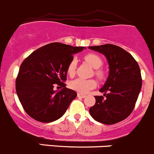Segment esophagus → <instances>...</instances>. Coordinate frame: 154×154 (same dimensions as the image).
Returning <instances> with one entry per match:
<instances>
[{"label":"esophagus","mask_w":154,"mask_h":154,"mask_svg":"<svg viewBox=\"0 0 154 154\" xmlns=\"http://www.w3.org/2000/svg\"><path fill=\"white\" fill-rule=\"evenodd\" d=\"M77 97H82V98H83V97H86V95L83 94H81V93H77Z\"/></svg>","instance_id":"obj_1"}]
</instances>
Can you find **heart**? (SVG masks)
I'll list each match as a JSON object with an SVG mask.
<instances>
[{"mask_svg": "<svg viewBox=\"0 0 154 154\" xmlns=\"http://www.w3.org/2000/svg\"><path fill=\"white\" fill-rule=\"evenodd\" d=\"M84 60L90 66L95 68L94 74L97 78L100 80L104 79L105 72L103 71V70L100 68L103 65V61L98 55L94 54H87L84 56ZM76 65H77V61L75 59H73L68 64L67 73L69 76H73L75 73ZM68 86L71 89L74 90V91H78L80 93H86L87 91L96 86V82L93 79L84 80V79L77 78L70 82Z\"/></svg>", "mask_w": 154, "mask_h": 154, "instance_id": "1", "label": "heart"}]
</instances>
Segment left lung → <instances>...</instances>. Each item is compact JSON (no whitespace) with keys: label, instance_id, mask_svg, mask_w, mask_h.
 I'll use <instances>...</instances> for the list:
<instances>
[{"label":"left lung","instance_id":"obj_1","mask_svg":"<svg viewBox=\"0 0 154 154\" xmlns=\"http://www.w3.org/2000/svg\"><path fill=\"white\" fill-rule=\"evenodd\" d=\"M88 48L104 54L109 66L108 78L100 89L105 97L94 96L95 104L89 112L97 122L114 125L127 119L134 109L142 85L140 68L131 54L117 45Z\"/></svg>","mask_w":154,"mask_h":154}]
</instances>
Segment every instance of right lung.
Segmentation results:
<instances>
[{"instance_id": "1", "label": "right lung", "mask_w": 154, "mask_h": 154, "mask_svg": "<svg viewBox=\"0 0 154 154\" xmlns=\"http://www.w3.org/2000/svg\"><path fill=\"white\" fill-rule=\"evenodd\" d=\"M83 47L53 42L39 48L21 63L15 80V89L24 111L43 123L63 116L77 92L66 87L67 68L73 54ZM55 84L63 88L56 93Z\"/></svg>"}]
</instances>
